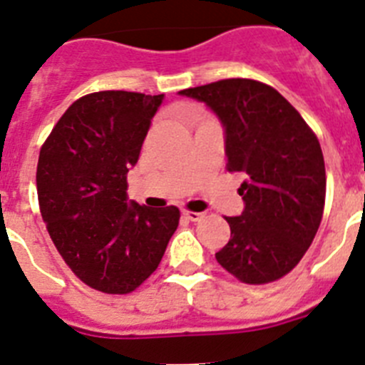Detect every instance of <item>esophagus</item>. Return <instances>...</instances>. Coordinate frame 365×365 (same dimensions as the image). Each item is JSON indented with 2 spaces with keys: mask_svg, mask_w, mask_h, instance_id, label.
Instances as JSON below:
<instances>
[{
  "mask_svg": "<svg viewBox=\"0 0 365 365\" xmlns=\"http://www.w3.org/2000/svg\"><path fill=\"white\" fill-rule=\"evenodd\" d=\"M183 218L190 220V222H200L203 218V212H192V211H183Z\"/></svg>",
  "mask_w": 365,
  "mask_h": 365,
  "instance_id": "obj_1",
  "label": "esophagus"
}]
</instances>
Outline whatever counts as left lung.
I'll list each match as a JSON object with an SVG mask.
<instances>
[{"label":"left lung","mask_w":365,"mask_h":365,"mask_svg":"<svg viewBox=\"0 0 365 365\" xmlns=\"http://www.w3.org/2000/svg\"><path fill=\"white\" fill-rule=\"evenodd\" d=\"M205 103L223 127L227 169L244 173L240 216L216 260L245 284L287 274L309 249L326 203L320 143L293 105L269 85L244 78L180 91Z\"/></svg>","instance_id":"left-lung-1"}]
</instances>
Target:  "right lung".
I'll use <instances>...</instances> for the list:
<instances>
[{
    "mask_svg": "<svg viewBox=\"0 0 365 365\" xmlns=\"http://www.w3.org/2000/svg\"><path fill=\"white\" fill-rule=\"evenodd\" d=\"M163 94H87L71 105L39 150V211L65 264L88 287L127 294L162 262L178 207L129 202L127 173Z\"/></svg>",
    "mask_w": 365,
    "mask_h": 365,
    "instance_id": "add662e5",
    "label": "right lung"
}]
</instances>
